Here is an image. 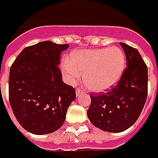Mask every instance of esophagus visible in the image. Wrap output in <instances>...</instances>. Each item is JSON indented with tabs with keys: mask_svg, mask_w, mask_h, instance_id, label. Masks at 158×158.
<instances>
[{
	"mask_svg": "<svg viewBox=\"0 0 158 158\" xmlns=\"http://www.w3.org/2000/svg\"><path fill=\"white\" fill-rule=\"evenodd\" d=\"M83 93V90L82 89H81V88H77V90H76V94H77V96H79L80 94H81Z\"/></svg>",
	"mask_w": 158,
	"mask_h": 158,
	"instance_id": "1",
	"label": "esophagus"
}]
</instances>
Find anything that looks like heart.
Instances as JSON below:
<instances>
[{
  "instance_id": "1",
  "label": "heart",
  "mask_w": 158,
  "mask_h": 158,
  "mask_svg": "<svg viewBox=\"0 0 158 158\" xmlns=\"http://www.w3.org/2000/svg\"><path fill=\"white\" fill-rule=\"evenodd\" d=\"M126 66L124 52L117 47L81 49L64 59L61 69L70 83H76L83 75L84 81L94 91H103L117 83Z\"/></svg>"
}]
</instances>
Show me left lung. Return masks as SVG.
I'll list each match as a JSON object with an SVG mask.
<instances>
[{
    "mask_svg": "<svg viewBox=\"0 0 158 158\" xmlns=\"http://www.w3.org/2000/svg\"><path fill=\"white\" fill-rule=\"evenodd\" d=\"M127 68L117 84L106 93L93 94L88 117L92 124L110 133H120L137 121L148 93V69L138 50L120 43Z\"/></svg>",
    "mask_w": 158,
    "mask_h": 158,
    "instance_id": "8db88e82",
    "label": "left lung"
}]
</instances>
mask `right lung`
<instances>
[{
  "label": "right lung",
  "mask_w": 158,
  "mask_h": 158,
  "mask_svg": "<svg viewBox=\"0 0 158 158\" xmlns=\"http://www.w3.org/2000/svg\"><path fill=\"white\" fill-rule=\"evenodd\" d=\"M68 44L50 41L22 50L10 68L8 91L13 114L34 135H47L62 127L76 90L65 84L59 68Z\"/></svg>",
  "instance_id": "1"
}]
</instances>
